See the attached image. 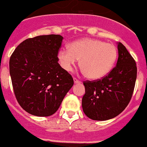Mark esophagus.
I'll return each instance as SVG.
<instances>
[{"mask_svg": "<svg viewBox=\"0 0 147 147\" xmlns=\"http://www.w3.org/2000/svg\"><path fill=\"white\" fill-rule=\"evenodd\" d=\"M73 80H74V82H75V83H76V84L80 83V81H79V80H78V79H77V78H74Z\"/></svg>", "mask_w": 147, "mask_h": 147, "instance_id": "obj_1", "label": "esophagus"}]
</instances>
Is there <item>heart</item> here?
<instances>
[{
  "label": "heart",
  "instance_id": "1",
  "mask_svg": "<svg viewBox=\"0 0 147 147\" xmlns=\"http://www.w3.org/2000/svg\"><path fill=\"white\" fill-rule=\"evenodd\" d=\"M57 56L64 70L71 71L80 59V65L86 77L98 79L113 68L117 58V49L113 44L85 38L69 44V49H60Z\"/></svg>",
  "mask_w": 147,
  "mask_h": 147
}]
</instances>
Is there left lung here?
I'll list each match as a JSON object with an SVG mask.
<instances>
[{"instance_id": "obj_1", "label": "left lung", "mask_w": 147, "mask_h": 147, "mask_svg": "<svg viewBox=\"0 0 147 147\" xmlns=\"http://www.w3.org/2000/svg\"><path fill=\"white\" fill-rule=\"evenodd\" d=\"M116 65L107 76L96 81H86L82 106L84 113L93 120L116 117L128 106L136 80V61L126 47L118 43Z\"/></svg>"}]
</instances>
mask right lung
Returning a JSON list of instances; mask_svg holds the SVG:
<instances>
[{
  "label": "right lung",
  "mask_w": 147,
  "mask_h": 147,
  "mask_svg": "<svg viewBox=\"0 0 147 147\" xmlns=\"http://www.w3.org/2000/svg\"><path fill=\"white\" fill-rule=\"evenodd\" d=\"M62 39L59 34L28 38L10 58L15 97L22 109L31 115L51 116L73 86L71 76L58 62Z\"/></svg>",
  "instance_id": "obj_1"
}]
</instances>
